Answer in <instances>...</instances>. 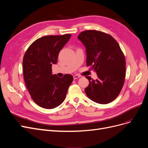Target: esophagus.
Returning a JSON list of instances; mask_svg holds the SVG:
<instances>
[{
    "label": "esophagus",
    "mask_w": 148,
    "mask_h": 148,
    "mask_svg": "<svg viewBox=\"0 0 148 148\" xmlns=\"http://www.w3.org/2000/svg\"><path fill=\"white\" fill-rule=\"evenodd\" d=\"M79 77H80V76L78 75H73V78H74V79H77V78H79Z\"/></svg>",
    "instance_id": "1"
}]
</instances>
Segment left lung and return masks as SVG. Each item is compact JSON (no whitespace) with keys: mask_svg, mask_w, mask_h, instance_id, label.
Here are the masks:
<instances>
[{"mask_svg":"<svg viewBox=\"0 0 148 148\" xmlns=\"http://www.w3.org/2000/svg\"><path fill=\"white\" fill-rule=\"evenodd\" d=\"M78 38L86 47V65L96 72L97 79L86 77L89 84L87 96L101 104L113 101L122 90L125 78V58L116 40L109 34L86 30Z\"/></svg>","mask_w":148,"mask_h":148,"instance_id":"1","label":"left lung"}]
</instances>
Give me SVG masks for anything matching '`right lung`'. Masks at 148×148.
Here are the masks:
<instances>
[{
  "label": "right lung",
  "mask_w": 148,
  "mask_h": 148,
  "mask_svg": "<svg viewBox=\"0 0 148 148\" xmlns=\"http://www.w3.org/2000/svg\"><path fill=\"white\" fill-rule=\"evenodd\" d=\"M71 34L45 36L34 41L26 50L23 59L25 84L36 104L45 109H53L65 100L73 76L59 78L52 74V65L56 64L62 49Z\"/></svg>",
  "instance_id": "add662e5"
}]
</instances>
